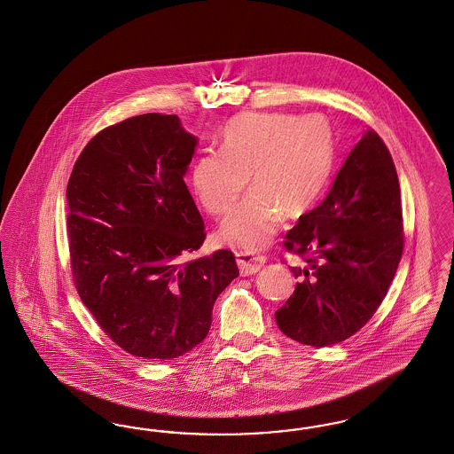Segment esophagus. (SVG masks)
I'll use <instances>...</instances> for the list:
<instances>
[{
    "mask_svg": "<svg viewBox=\"0 0 454 454\" xmlns=\"http://www.w3.org/2000/svg\"><path fill=\"white\" fill-rule=\"evenodd\" d=\"M236 263L239 266L241 275H243V277H248V275L258 273V271L265 266V258L260 256V254L256 256V254L238 251V253H236Z\"/></svg>",
    "mask_w": 454,
    "mask_h": 454,
    "instance_id": "obj_1",
    "label": "esophagus"
}]
</instances>
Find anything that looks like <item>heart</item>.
Wrapping results in <instances>:
<instances>
[{
    "instance_id": "heart-1",
    "label": "heart",
    "mask_w": 454,
    "mask_h": 454,
    "mask_svg": "<svg viewBox=\"0 0 454 454\" xmlns=\"http://www.w3.org/2000/svg\"><path fill=\"white\" fill-rule=\"evenodd\" d=\"M333 134L320 115L245 112L221 136V153L196 159L191 184L204 209L223 216L247 186L250 194L219 228V239L238 250L258 251L283 218L307 215L329 184Z\"/></svg>"
}]
</instances>
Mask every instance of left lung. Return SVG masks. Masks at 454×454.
<instances>
[{
  "mask_svg": "<svg viewBox=\"0 0 454 454\" xmlns=\"http://www.w3.org/2000/svg\"><path fill=\"white\" fill-rule=\"evenodd\" d=\"M285 239L307 266H290L300 282L275 312L283 333L327 347L362 329L386 297L404 247L399 179L377 132L364 134L327 198Z\"/></svg>",
  "mask_w": 454,
  "mask_h": 454,
  "instance_id": "left-lung-1",
  "label": "left lung"
}]
</instances>
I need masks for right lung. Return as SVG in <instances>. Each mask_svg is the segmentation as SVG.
I'll use <instances>...</instances> for the list:
<instances>
[{"instance_id": "1", "label": "right lung", "mask_w": 454, "mask_h": 454, "mask_svg": "<svg viewBox=\"0 0 454 454\" xmlns=\"http://www.w3.org/2000/svg\"><path fill=\"white\" fill-rule=\"evenodd\" d=\"M196 145L177 115L142 114L100 130L68 179L77 292L110 339L141 359L201 344L216 298L239 275L230 250L186 260L206 238L184 183Z\"/></svg>"}]
</instances>
